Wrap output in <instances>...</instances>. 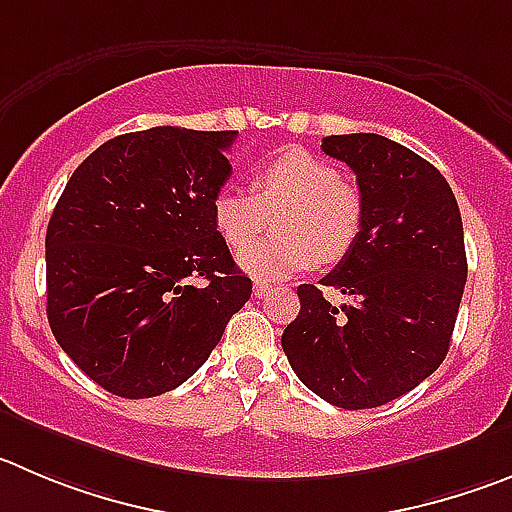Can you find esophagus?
<instances>
[{
	"mask_svg": "<svg viewBox=\"0 0 512 512\" xmlns=\"http://www.w3.org/2000/svg\"><path fill=\"white\" fill-rule=\"evenodd\" d=\"M270 290H272V285L260 283V280H257V283H255V298H267V295H270Z\"/></svg>",
	"mask_w": 512,
	"mask_h": 512,
	"instance_id": "1",
	"label": "esophagus"
}]
</instances>
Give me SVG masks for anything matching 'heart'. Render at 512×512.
Here are the masks:
<instances>
[{
  "label": "heart",
  "instance_id": "obj_1",
  "mask_svg": "<svg viewBox=\"0 0 512 512\" xmlns=\"http://www.w3.org/2000/svg\"><path fill=\"white\" fill-rule=\"evenodd\" d=\"M280 208L279 213L277 209ZM265 211H277L278 235L245 247L240 267L257 280H283L313 265H333L353 250L364 224L358 191L333 164L303 148H285L257 166L255 194L224 186L212 199L214 229L229 247L259 231Z\"/></svg>",
  "mask_w": 512,
  "mask_h": 512
}]
</instances>
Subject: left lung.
<instances>
[{"instance_id": "8db88e82", "label": "left lung", "mask_w": 512, "mask_h": 512, "mask_svg": "<svg viewBox=\"0 0 512 512\" xmlns=\"http://www.w3.org/2000/svg\"><path fill=\"white\" fill-rule=\"evenodd\" d=\"M323 151L353 169L364 224L321 285H300L283 351L313 394L341 409H374L439 369L467 280L465 232L450 184L429 161L376 133L326 136Z\"/></svg>"}]
</instances>
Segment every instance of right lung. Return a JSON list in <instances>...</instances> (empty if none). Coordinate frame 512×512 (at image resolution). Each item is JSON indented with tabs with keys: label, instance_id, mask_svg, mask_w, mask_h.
Listing matches in <instances>:
<instances>
[{
	"label": "right lung",
	"instance_id": "right-lung-1",
	"mask_svg": "<svg viewBox=\"0 0 512 512\" xmlns=\"http://www.w3.org/2000/svg\"><path fill=\"white\" fill-rule=\"evenodd\" d=\"M234 138L176 126L123 133L95 148L57 199L47 321L111 394L148 399L184 384L250 300L252 280L212 219Z\"/></svg>",
	"mask_w": 512,
	"mask_h": 512
}]
</instances>
